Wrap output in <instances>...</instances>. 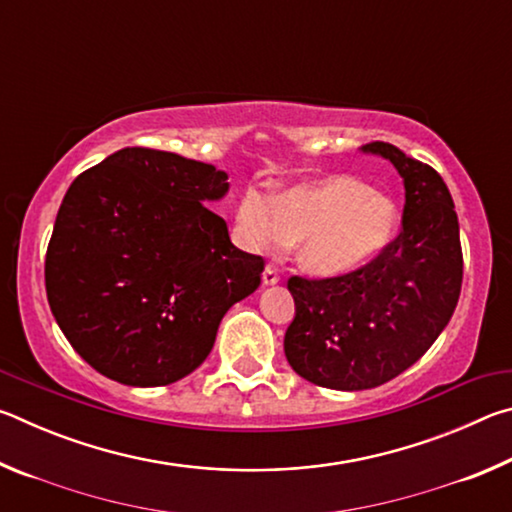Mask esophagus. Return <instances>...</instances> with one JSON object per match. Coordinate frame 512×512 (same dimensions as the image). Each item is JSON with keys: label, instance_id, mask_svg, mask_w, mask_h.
I'll return each instance as SVG.
<instances>
[{"label": "esophagus", "instance_id": "1", "mask_svg": "<svg viewBox=\"0 0 512 512\" xmlns=\"http://www.w3.org/2000/svg\"><path fill=\"white\" fill-rule=\"evenodd\" d=\"M262 282L266 284V287H273V284L280 282V271H277V266L268 264V266L264 268V273H262Z\"/></svg>", "mask_w": 512, "mask_h": 512}]
</instances>
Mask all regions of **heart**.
Returning <instances> with one entry per match:
<instances>
[{"mask_svg":"<svg viewBox=\"0 0 512 512\" xmlns=\"http://www.w3.org/2000/svg\"><path fill=\"white\" fill-rule=\"evenodd\" d=\"M400 212L388 194L357 178L332 176L280 196L248 189L237 207V232L248 248L298 244V262L314 275L359 271L393 244Z\"/></svg>","mask_w":512,"mask_h":512,"instance_id":"1","label":"heart"}]
</instances>
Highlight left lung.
I'll return each mask as SVG.
<instances>
[{
    "instance_id": "1",
    "label": "left lung",
    "mask_w": 512,
    "mask_h": 512,
    "mask_svg": "<svg viewBox=\"0 0 512 512\" xmlns=\"http://www.w3.org/2000/svg\"><path fill=\"white\" fill-rule=\"evenodd\" d=\"M361 151L391 160L402 176V232L359 271L325 280L293 275L287 284L296 300L284 334L287 361L334 391H366L413 366L447 327L463 282L458 216L440 173L388 142Z\"/></svg>"
}]
</instances>
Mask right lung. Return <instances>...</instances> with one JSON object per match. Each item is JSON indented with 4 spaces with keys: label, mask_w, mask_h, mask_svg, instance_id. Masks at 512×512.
I'll return each mask as SVG.
<instances>
[{
    "label": "right lung",
    "mask_w": 512,
    "mask_h": 512,
    "mask_svg": "<svg viewBox=\"0 0 512 512\" xmlns=\"http://www.w3.org/2000/svg\"><path fill=\"white\" fill-rule=\"evenodd\" d=\"M228 173L178 153L128 146L69 185L45 259L47 300L67 341L126 386H167L210 354L264 259L239 250L203 203Z\"/></svg>",
    "instance_id": "1"
}]
</instances>
